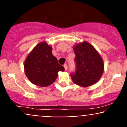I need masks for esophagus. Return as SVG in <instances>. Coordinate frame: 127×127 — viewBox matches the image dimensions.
Masks as SVG:
<instances>
[{"label":"esophagus","mask_w":127,"mask_h":127,"mask_svg":"<svg viewBox=\"0 0 127 127\" xmlns=\"http://www.w3.org/2000/svg\"><path fill=\"white\" fill-rule=\"evenodd\" d=\"M64 67L65 71H66V70L67 69V65L66 64H64Z\"/></svg>","instance_id":"1"}]
</instances>
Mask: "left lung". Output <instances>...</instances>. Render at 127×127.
Segmentation results:
<instances>
[{"label": "left lung", "instance_id": "left-lung-1", "mask_svg": "<svg viewBox=\"0 0 127 127\" xmlns=\"http://www.w3.org/2000/svg\"><path fill=\"white\" fill-rule=\"evenodd\" d=\"M75 71L71 73L72 80L81 87H88L99 80L104 71L101 57L95 48L87 42L74 48Z\"/></svg>", "mask_w": 127, "mask_h": 127}]
</instances>
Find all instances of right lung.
I'll return each instance as SVG.
<instances>
[{
	"label": "right lung",
	"instance_id": "1",
	"mask_svg": "<svg viewBox=\"0 0 127 127\" xmlns=\"http://www.w3.org/2000/svg\"><path fill=\"white\" fill-rule=\"evenodd\" d=\"M52 52L51 46L46 42H40L26 59V75L32 84L43 87L48 86L55 81L59 71H64Z\"/></svg>",
	"mask_w": 127,
	"mask_h": 127
}]
</instances>
